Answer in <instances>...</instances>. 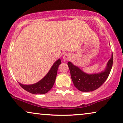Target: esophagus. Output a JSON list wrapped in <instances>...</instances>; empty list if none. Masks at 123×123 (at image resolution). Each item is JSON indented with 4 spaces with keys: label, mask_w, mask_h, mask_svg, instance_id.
<instances>
[{
    "label": "esophagus",
    "mask_w": 123,
    "mask_h": 123,
    "mask_svg": "<svg viewBox=\"0 0 123 123\" xmlns=\"http://www.w3.org/2000/svg\"><path fill=\"white\" fill-rule=\"evenodd\" d=\"M71 55H70V54L66 53V54H65L64 55H63V58L65 61H67V60H70V59L71 58Z\"/></svg>",
    "instance_id": "1"
}]
</instances>
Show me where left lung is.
I'll return each mask as SVG.
<instances>
[{
  "instance_id": "left-lung-1",
  "label": "left lung",
  "mask_w": 123,
  "mask_h": 123,
  "mask_svg": "<svg viewBox=\"0 0 123 123\" xmlns=\"http://www.w3.org/2000/svg\"><path fill=\"white\" fill-rule=\"evenodd\" d=\"M113 55L107 63L104 71L99 73L87 74L71 62L68 63L74 85L81 92H92L98 89L104 84L110 73L112 67Z\"/></svg>"
}]
</instances>
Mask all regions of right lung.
Instances as JSON below:
<instances>
[{"instance_id": "obj_1", "label": "right lung", "mask_w": 123, "mask_h": 123, "mask_svg": "<svg viewBox=\"0 0 123 123\" xmlns=\"http://www.w3.org/2000/svg\"><path fill=\"white\" fill-rule=\"evenodd\" d=\"M61 63V61L59 58L53 63L47 75L38 82L30 85H24L19 83V85L23 89L32 94H42L47 93L53 87L56 78L58 66Z\"/></svg>"}]
</instances>
